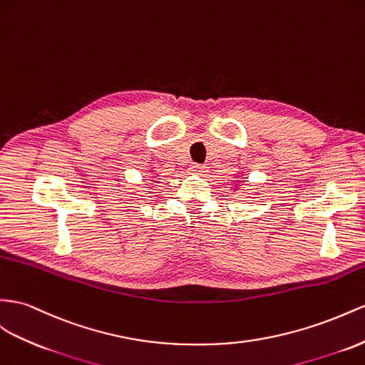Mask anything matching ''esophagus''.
<instances>
[{"mask_svg":"<svg viewBox=\"0 0 365 365\" xmlns=\"http://www.w3.org/2000/svg\"><path fill=\"white\" fill-rule=\"evenodd\" d=\"M191 173H194V174H203V173H207V165H199V163H192L191 165Z\"/></svg>","mask_w":365,"mask_h":365,"instance_id":"esophagus-1","label":"esophagus"}]
</instances>
